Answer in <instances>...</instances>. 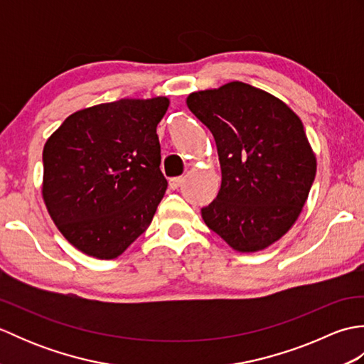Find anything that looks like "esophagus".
I'll use <instances>...</instances> for the list:
<instances>
[{
  "label": "esophagus",
  "instance_id": "esophagus-1",
  "mask_svg": "<svg viewBox=\"0 0 364 364\" xmlns=\"http://www.w3.org/2000/svg\"><path fill=\"white\" fill-rule=\"evenodd\" d=\"M183 181H184V178L183 176H176V178H172V180L168 181V186L172 188V189H178L183 184Z\"/></svg>",
  "mask_w": 364,
  "mask_h": 364
}]
</instances>
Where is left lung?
<instances>
[{"instance_id": "8db88e82", "label": "left lung", "mask_w": 364, "mask_h": 364, "mask_svg": "<svg viewBox=\"0 0 364 364\" xmlns=\"http://www.w3.org/2000/svg\"><path fill=\"white\" fill-rule=\"evenodd\" d=\"M186 105L213 133L220 162L205 223L236 252L267 249L297 222L313 186L318 161L304 123L280 98L241 81L192 92Z\"/></svg>"}]
</instances>
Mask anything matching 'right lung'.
<instances>
[{"mask_svg":"<svg viewBox=\"0 0 364 364\" xmlns=\"http://www.w3.org/2000/svg\"><path fill=\"white\" fill-rule=\"evenodd\" d=\"M168 105L153 97L84 107L45 142L46 211L89 257H120L151 223L167 189L156 127Z\"/></svg>","mask_w":364,"mask_h":364,"instance_id":"obj_1","label":"right lung"}]
</instances>
